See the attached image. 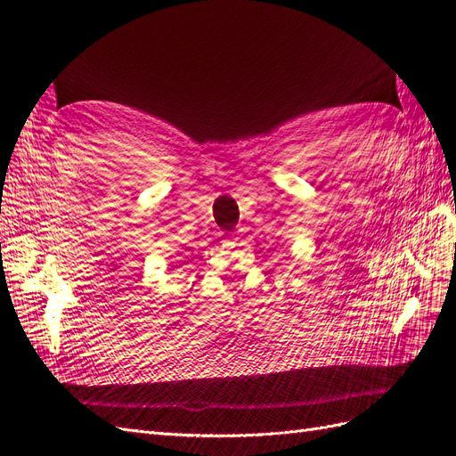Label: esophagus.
<instances>
[{
	"label": "esophagus",
	"instance_id": "obj_1",
	"mask_svg": "<svg viewBox=\"0 0 456 456\" xmlns=\"http://www.w3.org/2000/svg\"><path fill=\"white\" fill-rule=\"evenodd\" d=\"M236 234H238V232H234V234H232V238H234V240H238V238H236Z\"/></svg>",
	"mask_w": 456,
	"mask_h": 456
}]
</instances>
